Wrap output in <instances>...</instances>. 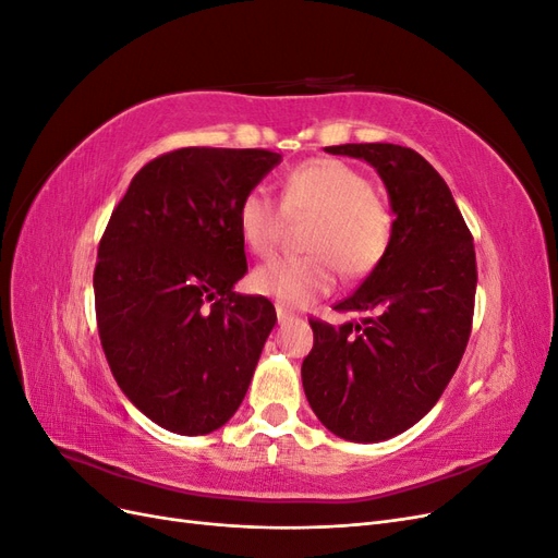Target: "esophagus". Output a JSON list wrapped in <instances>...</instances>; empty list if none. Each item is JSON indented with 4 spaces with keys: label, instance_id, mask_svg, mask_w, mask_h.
I'll return each mask as SVG.
<instances>
[{
    "label": "esophagus",
    "instance_id": "34e87169",
    "mask_svg": "<svg viewBox=\"0 0 558 558\" xmlns=\"http://www.w3.org/2000/svg\"><path fill=\"white\" fill-rule=\"evenodd\" d=\"M277 318H279V324L283 326V324H289V320H293L295 316L289 312V310H283V307H277Z\"/></svg>",
    "mask_w": 558,
    "mask_h": 558
}]
</instances>
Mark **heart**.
I'll return each instance as SVG.
<instances>
[{
    "label": "heart",
    "instance_id": "1",
    "mask_svg": "<svg viewBox=\"0 0 558 558\" xmlns=\"http://www.w3.org/2000/svg\"><path fill=\"white\" fill-rule=\"evenodd\" d=\"M286 216H312L307 256H283L253 269L251 289L283 307H307L328 295L337 269L349 279L373 272L391 244L393 216L367 177L337 158L302 162L281 181V207L265 189H251L238 207L246 248L269 256L281 240Z\"/></svg>",
    "mask_w": 558,
    "mask_h": 558
}]
</instances>
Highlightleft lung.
Returning a JSON list of instances; mask_svg holds the SVG:
<instances>
[{
    "label": "left lung",
    "mask_w": 558,
    "mask_h": 558,
    "mask_svg": "<svg viewBox=\"0 0 558 558\" xmlns=\"http://www.w3.org/2000/svg\"><path fill=\"white\" fill-rule=\"evenodd\" d=\"M381 177L396 216L391 244L337 312L361 320H310L314 347L302 386L330 433L384 442L412 428L440 400L472 328L477 263L449 185L416 150L398 144L326 146Z\"/></svg>",
    "instance_id": "8db88e82"
}]
</instances>
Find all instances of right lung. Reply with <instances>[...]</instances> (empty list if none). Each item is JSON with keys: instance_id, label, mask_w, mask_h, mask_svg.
I'll list each match as a JSON object with an SVG mask.
<instances>
[{"instance_id": "right-lung-1", "label": "right lung", "mask_w": 558, "mask_h": 558, "mask_svg": "<svg viewBox=\"0 0 558 558\" xmlns=\"http://www.w3.org/2000/svg\"><path fill=\"white\" fill-rule=\"evenodd\" d=\"M281 162L263 148L189 146L144 165L102 234L95 312L111 373L154 424L207 435L238 412L267 335L246 275L240 199Z\"/></svg>"}]
</instances>
